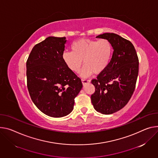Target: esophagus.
<instances>
[{"label":"esophagus","mask_w":158,"mask_h":158,"mask_svg":"<svg viewBox=\"0 0 158 158\" xmlns=\"http://www.w3.org/2000/svg\"><path fill=\"white\" fill-rule=\"evenodd\" d=\"M82 84H88L89 83L91 82V81L89 79H82Z\"/></svg>","instance_id":"esophagus-1"}]
</instances>
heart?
<instances>
[{
  "mask_svg": "<svg viewBox=\"0 0 158 158\" xmlns=\"http://www.w3.org/2000/svg\"><path fill=\"white\" fill-rule=\"evenodd\" d=\"M71 50L63 53V60L69 69L76 73L80 71L83 60L85 65L81 73L82 77L102 73L112 55V45L107 39H81L72 44Z\"/></svg>",
  "mask_w": 158,
  "mask_h": 158,
  "instance_id": "heart-1",
  "label": "heart"
}]
</instances>
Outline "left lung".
Instances as JSON below:
<instances>
[{"instance_id": "1", "label": "left lung", "mask_w": 158, "mask_h": 158, "mask_svg": "<svg viewBox=\"0 0 158 158\" xmlns=\"http://www.w3.org/2000/svg\"><path fill=\"white\" fill-rule=\"evenodd\" d=\"M96 38L108 40L114 50L107 67L91 81L95 91L91 99L97 111L109 114L123 108L131 99L139 74V58L132 43L117 34L107 33Z\"/></svg>"}]
</instances>
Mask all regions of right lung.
<instances>
[{"instance_id": "1", "label": "right lung", "mask_w": 158, "mask_h": 158, "mask_svg": "<svg viewBox=\"0 0 158 158\" xmlns=\"http://www.w3.org/2000/svg\"><path fill=\"white\" fill-rule=\"evenodd\" d=\"M65 37L50 36L33 48L26 61L27 87L36 106L52 117L67 115L82 87L62 54Z\"/></svg>"}]
</instances>
